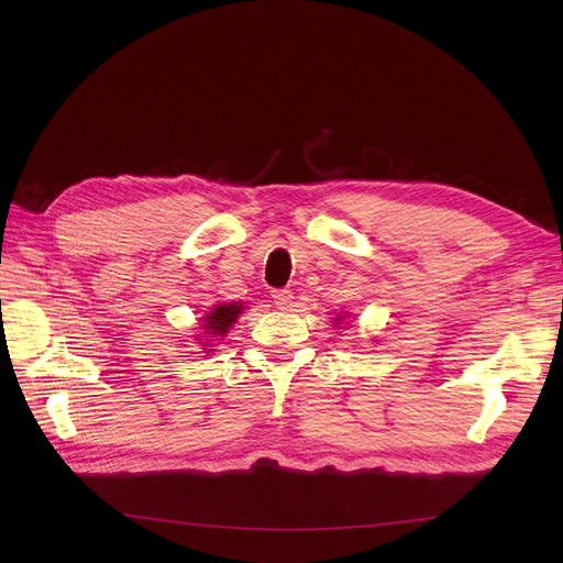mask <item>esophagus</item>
Listing matches in <instances>:
<instances>
[{
	"instance_id": "esophagus-1",
	"label": "esophagus",
	"mask_w": 563,
	"mask_h": 563,
	"mask_svg": "<svg viewBox=\"0 0 563 563\" xmlns=\"http://www.w3.org/2000/svg\"><path fill=\"white\" fill-rule=\"evenodd\" d=\"M272 298H274V305L280 309H287L294 302V294L289 289H276V291H272Z\"/></svg>"
}]
</instances>
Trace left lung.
<instances>
[{
	"label": "left lung",
	"mask_w": 563,
	"mask_h": 563,
	"mask_svg": "<svg viewBox=\"0 0 563 563\" xmlns=\"http://www.w3.org/2000/svg\"><path fill=\"white\" fill-rule=\"evenodd\" d=\"M336 320H341V316H339V318H336Z\"/></svg>",
	"instance_id": "left-lung-1"
}]
</instances>
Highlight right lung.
Wrapping results in <instances>:
<instances>
[{
  "label": "right lung",
  "instance_id": "1",
  "mask_svg": "<svg viewBox=\"0 0 563 563\" xmlns=\"http://www.w3.org/2000/svg\"><path fill=\"white\" fill-rule=\"evenodd\" d=\"M243 307L245 305H240V302H222V305H218V307H213L205 318H202V330H205V334H207V341H213V339H222L227 332H229V328L235 323L238 320V316L243 313ZM205 347H209L207 343H205Z\"/></svg>",
  "mask_w": 563,
  "mask_h": 563
}]
</instances>
